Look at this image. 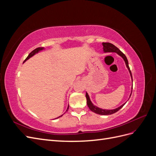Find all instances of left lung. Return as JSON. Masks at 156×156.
I'll list each match as a JSON object with an SVG mask.
<instances>
[{
	"mask_svg": "<svg viewBox=\"0 0 156 156\" xmlns=\"http://www.w3.org/2000/svg\"><path fill=\"white\" fill-rule=\"evenodd\" d=\"M102 45H103V52H104V53H116L118 55H119L121 56V57L124 59V62L126 63V67L129 70V72L130 73L132 81H133V79H132V74H131V70H130V68L129 67V64H128V60H127L126 55L123 53H122V52L119 48H116L115 45H114L111 43H104V42H103V43H102ZM132 88H133V87H131V93H132ZM131 93L130 94L129 98L131 95ZM86 98H87V105L89 107L90 110L96 113V114L101 115H109L114 114V113L118 111H119L120 108L126 104V102L125 103H124V104H122L121 106L119 107L116 108H115V109H111V110L103 109V108H99L98 107L94 105L93 104V103L91 101V100H90V97H89L87 92L86 93Z\"/></svg>",
	"mask_w": 156,
	"mask_h": 156,
	"instance_id": "8db88e82",
	"label": "left lung"
}]
</instances>
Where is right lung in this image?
<instances>
[{"mask_svg":"<svg viewBox=\"0 0 156 156\" xmlns=\"http://www.w3.org/2000/svg\"><path fill=\"white\" fill-rule=\"evenodd\" d=\"M44 48H37L35 49L34 50H33V51L31 52V53H30L29 55V56H28L26 58V59L24 60V62H23V63H24L25 62H26V61H27V60H29L30 58H31L32 56H34V55H36V53H39L40 51H42V50H44ZM68 108H69V105H68V108H67V109H66V111H68ZM62 115H61V116H60L57 117V118H56V119H58V118H59V117L62 116Z\"/></svg>","mask_w":156,"mask_h":156,"instance_id":"obj_1","label":"right lung"}]
</instances>
